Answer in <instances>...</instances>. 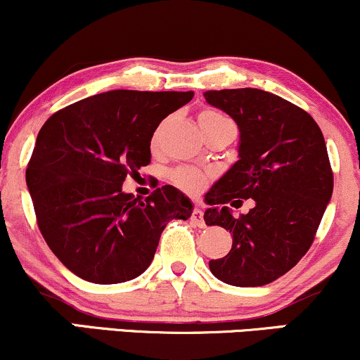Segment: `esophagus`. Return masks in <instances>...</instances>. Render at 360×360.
Wrapping results in <instances>:
<instances>
[{"label":"esophagus","instance_id":"1","mask_svg":"<svg viewBox=\"0 0 360 360\" xmlns=\"http://www.w3.org/2000/svg\"><path fill=\"white\" fill-rule=\"evenodd\" d=\"M191 221L194 226H200V229H203L205 226V218H203V212H201L200 208H194L193 210V214H191Z\"/></svg>","mask_w":360,"mask_h":360}]
</instances>
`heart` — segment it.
Masks as SVG:
<instances>
[{
	"mask_svg": "<svg viewBox=\"0 0 360 360\" xmlns=\"http://www.w3.org/2000/svg\"><path fill=\"white\" fill-rule=\"evenodd\" d=\"M221 120H226L225 115L218 113V111H214V110H205V111H201L200 117H198V123H200L201 130H205L206 127L213 125V123H217V122H221ZM159 137H160V131L157 130L154 134V139H152V146H155V143L159 142ZM171 181L177 186V188L183 189V191L189 193V194H196L205 188L206 181L208 179H206V176L203 174V172L196 171V169L179 167V169H176V171H172Z\"/></svg>",
	"mask_w": 360,
	"mask_h": 360,
	"instance_id": "heart-1",
	"label": "heart"
}]
</instances>
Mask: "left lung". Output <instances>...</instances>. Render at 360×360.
<instances>
[{
  "mask_svg": "<svg viewBox=\"0 0 360 360\" xmlns=\"http://www.w3.org/2000/svg\"><path fill=\"white\" fill-rule=\"evenodd\" d=\"M205 100L240 131L238 160L205 196L206 225L233 238L225 257L210 260V271L232 286H264L307 254L332 198L323 134L307 111L262 89L206 91ZM235 197H250L255 208L233 217L226 205Z\"/></svg>",
  "mask_w": 360,
  "mask_h": 360,
  "instance_id": "1",
  "label": "left lung"
}]
</instances>
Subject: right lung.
Segmentation results:
<instances>
[{"instance_id": "1", "label": "right lung", "mask_w": 360, "mask_h": 360, "mask_svg": "<svg viewBox=\"0 0 360 360\" xmlns=\"http://www.w3.org/2000/svg\"><path fill=\"white\" fill-rule=\"evenodd\" d=\"M193 96L106 91L65 106L40 128L27 167L37 223L56 257L81 279H135L150 266L167 223L191 217L193 203L174 186L142 201L122 184L150 164L155 128Z\"/></svg>"}]
</instances>
